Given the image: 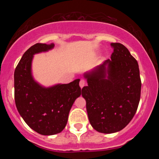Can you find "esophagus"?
Returning <instances> with one entry per match:
<instances>
[{
  "label": "esophagus",
  "mask_w": 159,
  "mask_h": 159,
  "mask_svg": "<svg viewBox=\"0 0 159 159\" xmlns=\"http://www.w3.org/2000/svg\"><path fill=\"white\" fill-rule=\"evenodd\" d=\"M85 84H86V82H85V81L84 79H81V81H80L79 85H80V87H81V88H82V87H83L85 85Z\"/></svg>",
  "instance_id": "esophagus-1"
}]
</instances>
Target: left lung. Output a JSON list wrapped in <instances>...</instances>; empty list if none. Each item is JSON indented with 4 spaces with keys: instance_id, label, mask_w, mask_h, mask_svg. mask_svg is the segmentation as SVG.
<instances>
[{
    "instance_id": "obj_1",
    "label": "left lung",
    "mask_w": 159,
    "mask_h": 159,
    "mask_svg": "<svg viewBox=\"0 0 159 159\" xmlns=\"http://www.w3.org/2000/svg\"><path fill=\"white\" fill-rule=\"evenodd\" d=\"M114 52L91 72L84 74L82 88L89 121L98 132L122 130L135 114L140 98L141 81L138 62L123 44L111 43Z\"/></svg>"
}]
</instances>
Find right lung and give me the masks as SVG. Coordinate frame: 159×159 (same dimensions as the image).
Masks as SVG:
<instances>
[{"mask_svg": "<svg viewBox=\"0 0 159 159\" xmlns=\"http://www.w3.org/2000/svg\"><path fill=\"white\" fill-rule=\"evenodd\" d=\"M54 46L53 43L34 45L23 54L14 72L17 110L28 126L43 135L56 134L63 130L69 111L82 91L80 79L50 87H42L34 81L31 73L33 57Z\"/></svg>", "mask_w": 159, "mask_h": 159, "instance_id": "1", "label": "right lung"}]
</instances>
